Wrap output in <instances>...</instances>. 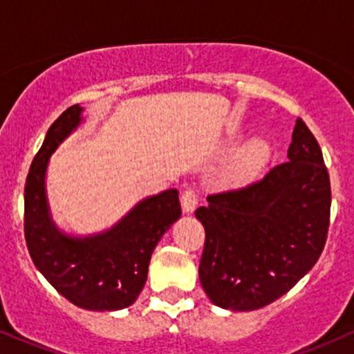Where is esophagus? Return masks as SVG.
Wrapping results in <instances>:
<instances>
[{
    "label": "esophagus",
    "instance_id": "34e87169",
    "mask_svg": "<svg viewBox=\"0 0 354 354\" xmlns=\"http://www.w3.org/2000/svg\"><path fill=\"white\" fill-rule=\"evenodd\" d=\"M198 205V194L194 193V189H186L185 193L181 194V206L185 213H193L194 208Z\"/></svg>",
    "mask_w": 354,
    "mask_h": 354
}]
</instances>
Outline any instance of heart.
Segmentation results:
<instances>
[{
    "label": "heart",
    "mask_w": 354,
    "mask_h": 354,
    "mask_svg": "<svg viewBox=\"0 0 354 354\" xmlns=\"http://www.w3.org/2000/svg\"><path fill=\"white\" fill-rule=\"evenodd\" d=\"M271 148L268 141L254 138L245 143L226 161L219 173V181L225 186H243L253 181L270 160Z\"/></svg>",
    "instance_id": "1"
}]
</instances>
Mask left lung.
<instances>
[{"label":"left lung","mask_w":354,"mask_h":354,"mask_svg":"<svg viewBox=\"0 0 354 354\" xmlns=\"http://www.w3.org/2000/svg\"><path fill=\"white\" fill-rule=\"evenodd\" d=\"M286 163L239 189L209 194L194 211L205 226L200 281L216 306L253 311L276 301L318 261L330 226L323 153L296 120Z\"/></svg>","instance_id":"obj_1"}]
</instances>
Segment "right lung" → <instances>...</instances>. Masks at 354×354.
Listing matches in <instances>:
<instances>
[{
  "label": "right lung",
  "instance_id": "add662e5",
  "mask_svg": "<svg viewBox=\"0 0 354 354\" xmlns=\"http://www.w3.org/2000/svg\"><path fill=\"white\" fill-rule=\"evenodd\" d=\"M80 104L68 108L48 129L24 185V238L35 266L68 301L83 310L116 311L131 306L148 278L161 236L181 216L178 189L136 203L116 225L75 236L53 221L46 196L51 154L83 123Z\"/></svg>",
  "mask_w": 354,
  "mask_h": 354
}]
</instances>
